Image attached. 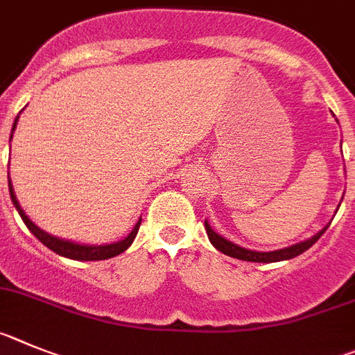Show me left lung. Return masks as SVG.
I'll return each instance as SVG.
<instances>
[{
	"label": "left lung",
	"mask_w": 355,
	"mask_h": 355,
	"mask_svg": "<svg viewBox=\"0 0 355 355\" xmlns=\"http://www.w3.org/2000/svg\"><path fill=\"white\" fill-rule=\"evenodd\" d=\"M327 226H325L324 230H320V232H318L317 235H313L311 239H308V241L299 242V244L290 245V248H285V249H277V251H270V253H260V251H251V249H244V248H241V245H237V244H233V242L226 241L225 237H221V235H217V233L214 232L212 228H210L209 223L205 221L207 235H209V239H210V242H212L214 248L219 249L221 253L228 254V257H232V258H239V260H244V261H258V263H270V261L290 260V258L299 257V254H301V253L308 251V249L311 248V245L315 244V242H317L318 239L322 237V235H324V232H325V230H327Z\"/></svg>",
	"instance_id": "8db88e82"
}]
</instances>
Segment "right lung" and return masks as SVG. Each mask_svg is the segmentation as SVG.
Returning <instances> with one entry per match:
<instances>
[{"label":"right lung","mask_w":355,"mask_h":355,"mask_svg":"<svg viewBox=\"0 0 355 355\" xmlns=\"http://www.w3.org/2000/svg\"><path fill=\"white\" fill-rule=\"evenodd\" d=\"M17 120L19 116L15 118L14 122V127H12V132H14L15 125H17ZM12 139V138H10ZM8 189H10V198H12V203H14V207L17 209L19 216H21V219L24 221V225L28 226V230H30L31 233H33L35 237L38 239V241L42 242L46 248H49L51 251H54L56 254H60V257H65V258H70V260H81V261H94V260H107V258H113L116 257V254L123 253L127 248H129L130 244H132L134 237L138 235V230H139V225H141V219H139L138 223H136V226H134L132 232L127 235L123 241L120 242H114V244H106V245H83V244H76V242H69V241H62V239L58 237H53V235H49V233H46L44 230L38 228L37 225H33V223L28 219V216L24 214V210L21 209V205H19L17 198H15L14 194V187H12L10 180H8Z\"/></svg>","instance_id":"add662e5"}]
</instances>
